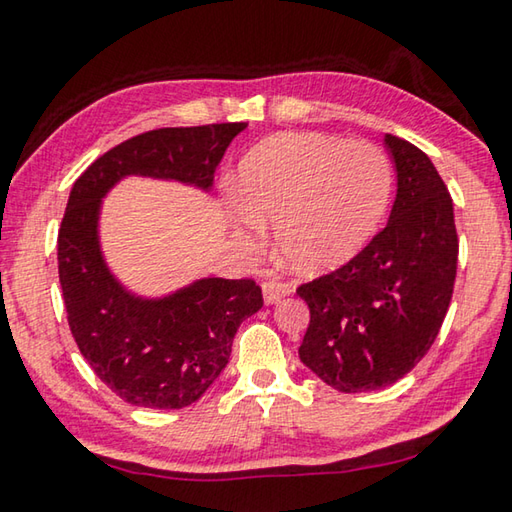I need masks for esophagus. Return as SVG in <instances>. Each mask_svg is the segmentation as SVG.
I'll return each instance as SVG.
<instances>
[{
  "label": "esophagus",
  "instance_id": "obj_1",
  "mask_svg": "<svg viewBox=\"0 0 512 512\" xmlns=\"http://www.w3.org/2000/svg\"><path fill=\"white\" fill-rule=\"evenodd\" d=\"M262 293H264V302L266 304H275V302H280L282 297H286L288 293H291V286L277 282V280H266L262 284Z\"/></svg>",
  "mask_w": 512,
  "mask_h": 512
}]
</instances>
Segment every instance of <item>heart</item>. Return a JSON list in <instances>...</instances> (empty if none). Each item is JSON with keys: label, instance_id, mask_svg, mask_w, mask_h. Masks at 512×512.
<instances>
[{"label": "heart", "instance_id": "obj_1", "mask_svg": "<svg viewBox=\"0 0 512 512\" xmlns=\"http://www.w3.org/2000/svg\"><path fill=\"white\" fill-rule=\"evenodd\" d=\"M394 170L378 145L324 134H280L250 150L237 172L244 210L232 232L253 246L260 226L297 273L318 275L351 262L387 215Z\"/></svg>", "mask_w": 512, "mask_h": 512}]
</instances>
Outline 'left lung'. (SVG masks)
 <instances>
[{
	"mask_svg": "<svg viewBox=\"0 0 512 512\" xmlns=\"http://www.w3.org/2000/svg\"><path fill=\"white\" fill-rule=\"evenodd\" d=\"M396 170L387 226L338 271L302 284L311 322L300 360L345 394L394 385L439 336L457 277L450 192L430 156L385 134Z\"/></svg>",
	"mask_w": 512,
	"mask_h": 512,
	"instance_id": "8db88e82",
	"label": "left lung"
}]
</instances>
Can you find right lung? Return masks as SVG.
Instances as JSON below:
<instances>
[{"label":"right lung","mask_w":512,"mask_h":512,"mask_svg":"<svg viewBox=\"0 0 512 512\" xmlns=\"http://www.w3.org/2000/svg\"><path fill=\"white\" fill-rule=\"evenodd\" d=\"M248 123L165 127L116 145L73 183L58 232V273L73 338L96 376L125 403L181 410L226 369L239 324L262 309L253 280L201 277L159 297L109 271L102 199L127 179L176 181L210 194L224 152Z\"/></svg>","instance_id":"1"}]
</instances>
